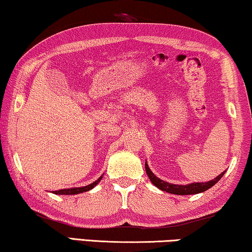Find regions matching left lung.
I'll return each mask as SVG.
<instances>
[{
	"instance_id": "obj_1",
	"label": "left lung",
	"mask_w": 252,
	"mask_h": 252,
	"mask_svg": "<svg viewBox=\"0 0 252 252\" xmlns=\"http://www.w3.org/2000/svg\"><path fill=\"white\" fill-rule=\"evenodd\" d=\"M146 172L149 177L150 181L153 184L160 189V190H164L166 192H170V194H175V195H191V194H198V192H203L205 190H208L209 188H211L212 186H215L217 182H218L220 179L222 178V175L225 174V172H222L221 174H219L218 177L213 179L211 181L208 182H195V184H190V185H173V184H168V182H165L163 180H160L159 178H157L153 172L150 171L149 166H148L147 161H146Z\"/></svg>"
}]
</instances>
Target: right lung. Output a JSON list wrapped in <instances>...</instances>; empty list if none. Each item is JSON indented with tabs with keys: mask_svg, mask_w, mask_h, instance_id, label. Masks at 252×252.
Returning <instances> with one entry per match:
<instances>
[{
	"mask_svg": "<svg viewBox=\"0 0 252 252\" xmlns=\"http://www.w3.org/2000/svg\"><path fill=\"white\" fill-rule=\"evenodd\" d=\"M102 177H99L97 180L93 182V184L88 185V186H85V187H80V188H70V189H61V190H55L54 194H58V195H74V194H80V192H84V191H88L91 190L95 187L96 185L98 184L99 181H101Z\"/></svg>",
	"mask_w": 252,
	"mask_h": 252,
	"instance_id": "obj_1",
	"label": "right lung"
}]
</instances>
